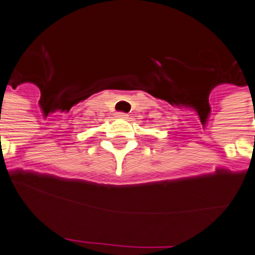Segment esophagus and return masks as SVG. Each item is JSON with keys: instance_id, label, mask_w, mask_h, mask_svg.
Masks as SVG:
<instances>
[{"instance_id": "1", "label": "esophagus", "mask_w": 255, "mask_h": 255, "mask_svg": "<svg viewBox=\"0 0 255 255\" xmlns=\"http://www.w3.org/2000/svg\"><path fill=\"white\" fill-rule=\"evenodd\" d=\"M117 118H120V120H126L128 118V115L126 113H122V112H120V113H117V116H116Z\"/></svg>"}]
</instances>
